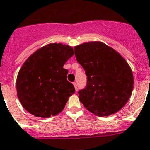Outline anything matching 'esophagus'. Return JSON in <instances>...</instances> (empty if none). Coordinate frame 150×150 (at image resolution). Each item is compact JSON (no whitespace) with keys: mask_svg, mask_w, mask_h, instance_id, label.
<instances>
[{"mask_svg":"<svg viewBox=\"0 0 150 150\" xmlns=\"http://www.w3.org/2000/svg\"><path fill=\"white\" fill-rule=\"evenodd\" d=\"M73 85H74V87H75V91H78V85H77V83H73Z\"/></svg>","mask_w":150,"mask_h":150,"instance_id":"obj_1","label":"esophagus"}]
</instances>
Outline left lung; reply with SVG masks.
<instances>
[{
    "mask_svg": "<svg viewBox=\"0 0 150 150\" xmlns=\"http://www.w3.org/2000/svg\"><path fill=\"white\" fill-rule=\"evenodd\" d=\"M75 55L87 76L86 87L78 91L84 107L98 117H108L121 110L131 96L134 83L125 59L98 41L75 46Z\"/></svg>",
    "mask_w": 150,
    "mask_h": 150,
    "instance_id": "1",
    "label": "left lung"
}]
</instances>
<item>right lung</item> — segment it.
Returning a JSON list of instances; mask_svg holds the SVG:
<instances>
[{
    "instance_id": "right-lung-1",
    "label": "right lung",
    "mask_w": 150,
    "mask_h": 150,
    "mask_svg": "<svg viewBox=\"0 0 150 150\" xmlns=\"http://www.w3.org/2000/svg\"><path fill=\"white\" fill-rule=\"evenodd\" d=\"M74 55L71 46L50 43L30 55L17 78V93L23 107L33 116L49 118L63 110L75 93L63 67Z\"/></svg>"
}]
</instances>
